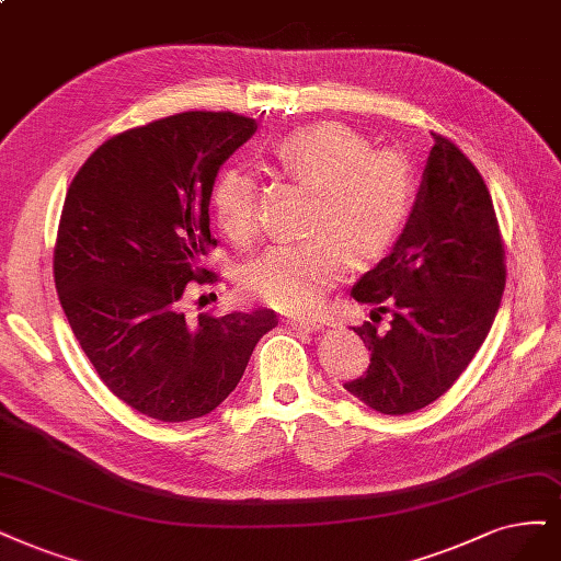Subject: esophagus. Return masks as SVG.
I'll return each mask as SVG.
<instances>
[{
    "mask_svg": "<svg viewBox=\"0 0 561 561\" xmlns=\"http://www.w3.org/2000/svg\"><path fill=\"white\" fill-rule=\"evenodd\" d=\"M285 327H289V330H299V332H318V330H322V322L306 320V318H287Z\"/></svg>",
    "mask_w": 561,
    "mask_h": 561,
    "instance_id": "34e87169",
    "label": "esophagus"
}]
</instances>
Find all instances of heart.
<instances>
[{"label": "heart", "mask_w": 561, "mask_h": 561, "mask_svg": "<svg viewBox=\"0 0 561 561\" xmlns=\"http://www.w3.org/2000/svg\"><path fill=\"white\" fill-rule=\"evenodd\" d=\"M276 156L287 173L320 192L308 218L316 237L274 245L248 266L243 285L276 311L308 313L341 278L345 255L374 262L394 245L413 214L417 173L403 152L374 150L369 139L339 123L289 131ZM210 206L229 241L250 245L257 239V183L248 171H222Z\"/></svg>", "instance_id": "heart-1"}]
</instances>
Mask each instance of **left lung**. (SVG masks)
<instances>
[{
  "label": "left lung",
  "instance_id": "1",
  "mask_svg": "<svg viewBox=\"0 0 561 561\" xmlns=\"http://www.w3.org/2000/svg\"><path fill=\"white\" fill-rule=\"evenodd\" d=\"M413 214L353 287L359 304L390 313V330H353L371 364L343 388L385 415H405L446 394L488 339L506 285L504 241L485 181L450 139L432 134ZM371 318V320H374Z\"/></svg>",
  "mask_w": 561,
  "mask_h": 561
}]
</instances>
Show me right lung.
Masks as SVG:
<instances>
[{"label": "right lung", "instance_id": "add662e5", "mask_svg": "<svg viewBox=\"0 0 561 561\" xmlns=\"http://www.w3.org/2000/svg\"><path fill=\"white\" fill-rule=\"evenodd\" d=\"M257 129L237 113L187 111L96 148L76 173L53 274L76 341L106 388L160 422L195 420L234 392L274 311L199 313L187 285H214L210 192L225 160Z\"/></svg>", "mask_w": 561, "mask_h": 561}]
</instances>
